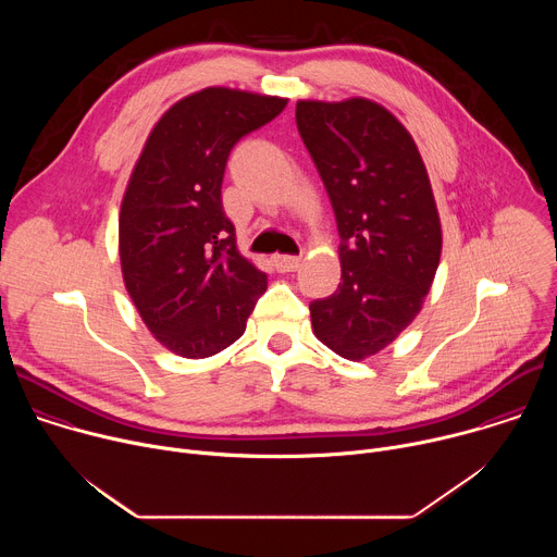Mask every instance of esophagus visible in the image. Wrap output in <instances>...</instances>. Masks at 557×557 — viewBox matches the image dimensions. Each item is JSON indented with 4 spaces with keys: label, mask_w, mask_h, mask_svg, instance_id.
I'll use <instances>...</instances> for the list:
<instances>
[{
    "label": "esophagus",
    "mask_w": 557,
    "mask_h": 557,
    "mask_svg": "<svg viewBox=\"0 0 557 557\" xmlns=\"http://www.w3.org/2000/svg\"><path fill=\"white\" fill-rule=\"evenodd\" d=\"M273 262H275L277 271H282V273H290V271H295V269L299 267L301 258H299V256H275V258H273Z\"/></svg>",
    "instance_id": "34e87169"
}]
</instances>
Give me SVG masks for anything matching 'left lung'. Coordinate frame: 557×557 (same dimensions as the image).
<instances>
[{
    "instance_id": "1",
    "label": "left lung",
    "mask_w": 557,
    "mask_h": 557,
    "mask_svg": "<svg viewBox=\"0 0 557 557\" xmlns=\"http://www.w3.org/2000/svg\"><path fill=\"white\" fill-rule=\"evenodd\" d=\"M295 121L329 191L342 282L310 304L312 333L361 361L419 314L441 262V218L414 138L383 106L297 101Z\"/></svg>"
}]
</instances>
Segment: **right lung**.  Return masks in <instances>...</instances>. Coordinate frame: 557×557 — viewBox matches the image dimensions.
<instances>
[{
  "label": "right lung",
  "instance_id": "1",
  "mask_svg": "<svg viewBox=\"0 0 557 557\" xmlns=\"http://www.w3.org/2000/svg\"><path fill=\"white\" fill-rule=\"evenodd\" d=\"M288 99L205 88L149 132L119 215L125 288L149 333L205 359L243 337L267 273L240 256L222 209L233 145L273 121Z\"/></svg>",
  "mask_w": 557,
  "mask_h": 557
}]
</instances>
